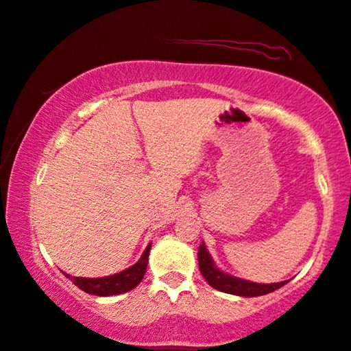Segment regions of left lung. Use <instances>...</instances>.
I'll list each match as a JSON object with an SVG mask.
<instances>
[{"label":"left lung","instance_id":"8db88e82","mask_svg":"<svg viewBox=\"0 0 351 351\" xmlns=\"http://www.w3.org/2000/svg\"><path fill=\"white\" fill-rule=\"evenodd\" d=\"M199 258V268L202 276L205 278L210 286L217 291L232 293V295H241V297H258V295H266V293L276 291V289L282 287L287 281L282 282H274V284H256L250 281H244V279L232 278L230 274L219 271L217 266H215L212 256L208 255L205 245H199L197 252Z\"/></svg>","mask_w":351,"mask_h":351}]
</instances>
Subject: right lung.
I'll return each mask as SVG.
<instances>
[{"label": "right lung", "mask_w": 351, "mask_h": 351, "mask_svg": "<svg viewBox=\"0 0 351 351\" xmlns=\"http://www.w3.org/2000/svg\"><path fill=\"white\" fill-rule=\"evenodd\" d=\"M149 250H151V244L147 245V249L144 250V254L136 265H133L132 268L117 273L114 276L107 278H67L72 281L78 289H82L83 292L91 293V295H99V297H109L117 295V293H123L132 291L143 281L144 273L147 268V258H149Z\"/></svg>", "instance_id": "add662e5"}]
</instances>
